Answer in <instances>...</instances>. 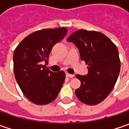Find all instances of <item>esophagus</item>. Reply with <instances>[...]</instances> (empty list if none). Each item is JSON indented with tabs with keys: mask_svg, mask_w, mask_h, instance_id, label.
Here are the masks:
<instances>
[{
	"mask_svg": "<svg viewBox=\"0 0 129 129\" xmlns=\"http://www.w3.org/2000/svg\"><path fill=\"white\" fill-rule=\"evenodd\" d=\"M66 77H75V75H70V74H69V73H66Z\"/></svg>",
	"mask_w": 129,
	"mask_h": 129,
	"instance_id": "1",
	"label": "esophagus"
}]
</instances>
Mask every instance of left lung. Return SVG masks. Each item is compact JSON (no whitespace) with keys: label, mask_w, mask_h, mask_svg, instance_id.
I'll return each instance as SVG.
<instances>
[{"label":"left lung","mask_w":129,"mask_h":129,"mask_svg":"<svg viewBox=\"0 0 129 129\" xmlns=\"http://www.w3.org/2000/svg\"><path fill=\"white\" fill-rule=\"evenodd\" d=\"M67 41L77 47L82 60L88 64L87 75H76L81 82L75 90L77 98L90 106L101 103L114 87L120 72L116 46L103 34L84 29L72 34Z\"/></svg>","instance_id":"1"}]
</instances>
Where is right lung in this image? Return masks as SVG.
<instances>
[{
    "label": "right lung",
    "mask_w": 129,
    "mask_h": 129,
    "mask_svg": "<svg viewBox=\"0 0 129 129\" xmlns=\"http://www.w3.org/2000/svg\"><path fill=\"white\" fill-rule=\"evenodd\" d=\"M67 32L66 28H46L25 37L13 53V70L23 95L33 103L46 105L54 101L65 80L64 71L53 72L42 64L54 45Z\"/></svg>",
    "instance_id": "obj_1"
}]
</instances>
